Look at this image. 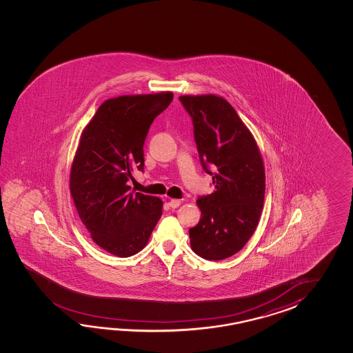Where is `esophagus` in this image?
<instances>
[{"label":"esophagus","mask_w":353,"mask_h":353,"mask_svg":"<svg viewBox=\"0 0 353 353\" xmlns=\"http://www.w3.org/2000/svg\"><path fill=\"white\" fill-rule=\"evenodd\" d=\"M180 199H172V201H170V202H169V207H170V208H178V207H179L180 205Z\"/></svg>","instance_id":"1"}]
</instances>
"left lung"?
<instances>
[{
  "label": "left lung",
  "mask_w": 353,
  "mask_h": 353,
  "mask_svg": "<svg viewBox=\"0 0 353 353\" xmlns=\"http://www.w3.org/2000/svg\"><path fill=\"white\" fill-rule=\"evenodd\" d=\"M190 116L203 170L214 192L198 196L199 223L189 230L190 248L210 261L237 254L255 232L265 196L263 159L232 105L213 94L181 96Z\"/></svg>",
  "instance_id": "8db88e82"
}]
</instances>
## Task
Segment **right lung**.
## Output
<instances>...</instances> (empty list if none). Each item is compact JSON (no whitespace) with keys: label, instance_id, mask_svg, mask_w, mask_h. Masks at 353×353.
Returning a JSON list of instances; mask_svg holds the SVG:
<instances>
[{"label":"right lung","instance_id":"add662e5","mask_svg":"<svg viewBox=\"0 0 353 353\" xmlns=\"http://www.w3.org/2000/svg\"><path fill=\"white\" fill-rule=\"evenodd\" d=\"M173 93L107 99L83 131L70 172V193L83 225L99 248L135 255L161 217L163 202L135 193L134 170L143 172V143Z\"/></svg>","mask_w":353,"mask_h":353}]
</instances>
